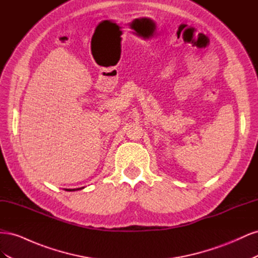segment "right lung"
<instances>
[{"instance_id": "1", "label": "right lung", "mask_w": 258, "mask_h": 258, "mask_svg": "<svg viewBox=\"0 0 258 258\" xmlns=\"http://www.w3.org/2000/svg\"><path fill=\"white\" fill-rule=\"evenodd\" d=\"M84 187H81V188H73V189H66V190H68V191H74V190H79V189H83Z\"/></svg>"}]
</instances>
